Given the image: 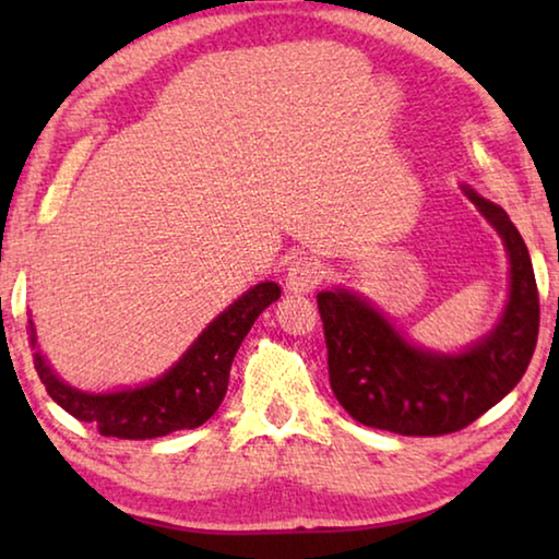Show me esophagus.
Here are the masks:
<instances>
[{
	"label": "esophagus",
	"mask_w": 559,
	"mask_h": 559,
	"mask_svg": "<svg viewBox=\"0 0 559 559\" xmlns=\"http://www.w3.org/2000/svg\"><path fill=\"white\" fill-rule=\"evenodd\" d=\"M320 281H323V269H320V263L302 257L290 263L288 276H286V288L293 293H310L320 286Z\"/></svg>",
	"instance_id": "1"
}]
</instances>
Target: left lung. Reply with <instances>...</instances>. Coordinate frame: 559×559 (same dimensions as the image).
<instances>
[{
	"mask_svg": "<svg viewBox=\"0 0 559 559\" xmlns=\"http://www.w3.org/2000/svg\"><path fill=\"white\" fill-rule=\"evenodd\" d=\"M503 236L510 300L498 328L461 355L412 347L377 310L347 290L318 293L330 386L359 424L402 437L466 429L525 374L540 330V298L523 236L498 204L466 189Z\"/></svg>",
	"mask_w": 559,
	"mask_h": 559,
	"instance_id": "8db88e82",
	"label": "left lung"
}]
</instances>
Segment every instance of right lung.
Instances as JSON below:
<instances>
[{
    "mask_svg": "<svg viewBox=\"0 0 559 559\" xmlns=\"http://www.w3.org/2000/svg\"><path fill=\"white\" fill-rule=\"evenodd\" d=\"M281 288L273 281L259 283L224 310L214 323L197 337L182 359L157 382L116 394H86L71 390L56 377L41 353H34V367L46 392L79 421H88L100 437L116 439H157L173 431L197 429L219 409L229 386V370L236 349L249 333L253 320L278 300ZM29 340L36 347L34 323Z\"/></svg>",
    "mask_w": 559,
    "mask_h": 559,
    "instance_id": "right-lung-1",
    "label": "right lung"
}]
</instances>
